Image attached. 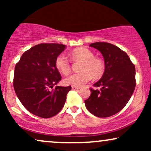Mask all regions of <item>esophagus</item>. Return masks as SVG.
Returning <instances> with one entry per match:
<instances>
[{
  "label": "esophagus",
  "instance_id": "34e87169",
  "mask_svg": "<svg viewBox=\"0 0 151 151\" xmlns=\"http://www.w3.org/2000/svg\"><path fill=\"white\" fill-rule=\"evenodd\" d=\"M72 89L73 90H77V89H79L80 87L79 86H72Z\"/></svg>",
  "mask_w": 151,
  "mask_h": 151
}]
</instances>
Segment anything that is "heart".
Segmentation results:
<instances>
[{
  "mask_svg": "<svg viewBox=\"0 0 151 151\" xmlns=\"http://www.w3.org/2000/svg\"><path fill=\"white\" fill-rule=\"evenodd\" d=\"M70 56L74 62H81L79 73L72 74L63 79L67 85L79 86L84 85L91 78L98 79L103 75L105 64L101 58L95 57L93 52L86 47H77L70 52ZM55 67L59 72L67 74L70 72L71 65L65 55H60L55 60Z\"/></svg>",
  "mask_w": 151,
  "mask_h": 151,
  "instance_id": "obj_1",
  "label": "heart"
}]
</instances>
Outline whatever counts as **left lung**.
<instances>
[{
  "instance_id": "left-lung-1",
  "label": "left lung",
  "mask_w": 151,
  "mask_h": 151,
  "mask_svg": "<svg viewBox=\"0 0 151 151\" xmlns=\"http://www.w3.org/2000/svg\"><path fill=\"white\" fill-rule=\"evenodd\" d=\"M104 58L103 76L90 89L91 95L84 101L86 108L93 115L105 118L119 112L126 105L136 87V69L125 52L108 42L89 45Z\"/></svg>"
}]
</instances>
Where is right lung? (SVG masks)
<instances>
[{"mask_svg": "<svg viewBox=\"0 0 151 151\" xmlns=\"http://www.w3.org/2000/svg\"><path fill=\"white\" fill-rule=\"evenodd\" d=\"M66 45L42 43L22 54L15 67L13 87L22 104L41 118L52 117L63 108L71 86H53L61 80L55 60Z\"/></svg>", "mask_w": 151, "mask_h": 151, "instance_id": "obj_1", "label": "right lung"}]
</instances>
